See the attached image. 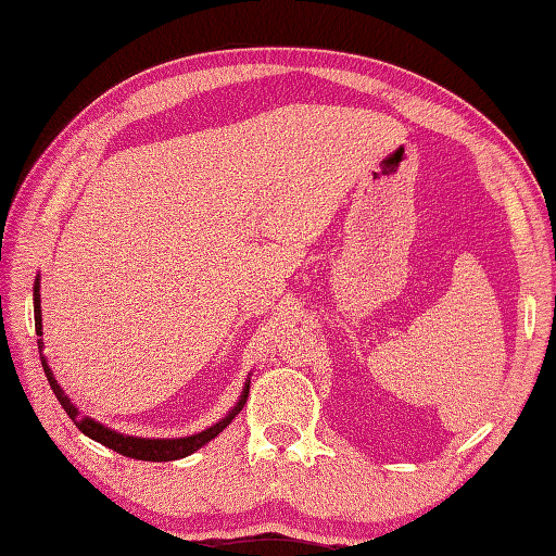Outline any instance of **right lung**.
Segmentation results:
<instances>
[{
	"mask_svg": "<svg viewBox=\"0 0 556 556\" xmlns=\"http://www.w3.org/2000/svg\"><path fill=\"white\" fill-rule=\"evenodd\" d=\"M39 296H41L39 294V281H36V287H34V321H36V333L41 336V299ZM41 351H43V343L39 338V353ZM41 365H43L46 378H49L53 394L61 402V407L68 412V417L75 421V427H78L83 434L100 441L102 446L117 451V454H122V456L139 458V460H176V458H184L188 454H193V451H199L201 446L208 444L211 439L218 437L220 431L228 427L235 417H238L240 409L244 407V402H248V394H250V382H248V384H244L242 394H240V402L235 404L228 417L220 419L218 425H213L211 429L201 431V434H193V437H186V439H137V437L117 434V431L98 425V421H92L90 417H80L78 409H75V404L68 400V394L61 390L59 382H55L51 368L46 365V357H41Z\"/></svg>",
	"mask_w": 556,
	"mask_h": 556,
	"instance_id": "right-lung-1",
	"label": "right lung"
}]
</instances>
